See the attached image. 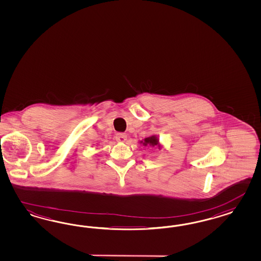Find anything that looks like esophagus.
<instances>
[{"mask_svg": "<svg viewBox=\"0 0 261 261\" xmlns=\"http://www.w3.org/2000/svg\"><path fill=\"white\" fill-rule=\"evenodd\" d=\"M126 134H124V133H118L116 135V140L118 142H125L126 140Z\"/></svg>", "mask_w": 261, "mask_h": 261, "instance_id": "obj_1", "label": "esophagus"}]
</instances>
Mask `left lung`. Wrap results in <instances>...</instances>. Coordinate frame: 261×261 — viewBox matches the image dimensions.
Instances as JSON below:
<instances>
[{"instance_id": "1", "label": "left lung", "mask_w": 261, "mask_h": 261, "mask_svg": "<svg viewBox=\"0 0 261 261\" xmlns=\"http://www.w3.org/2000/svg\"><path fill=\"white\" fill-rule=\"evenodd\" d=\"M140 142L144 146H147V145L156 146V145H159V139H158L156 136L153 135V136H150V137H146L143 141H140Z\"/></svg>"}]
</instances>
